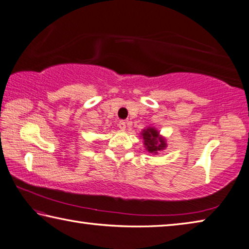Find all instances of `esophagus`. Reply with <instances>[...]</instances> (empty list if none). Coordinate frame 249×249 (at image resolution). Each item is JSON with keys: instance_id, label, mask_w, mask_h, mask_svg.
I'll list each match as a JSON object with an SVG mask.
<instances>
[{"instance_id": "esophagus-1", "label": "esophagus", "mask_w": 249, "mask_h": 249, "mask_svg": "<svg viewBox=\"0 0 249 249\" xmlns=\"http://www.w3.org/2000/svg\"><path fill=\"white\" fill-rule=\"evenodd\" d=\"M117 126H119V128L121 130H124L126 128V123H125L124 121H120L119 123H117Z\"/></svg>"}]
</instances>
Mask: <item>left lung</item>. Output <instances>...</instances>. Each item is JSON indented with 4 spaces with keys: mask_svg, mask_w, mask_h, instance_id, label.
<instances>
[{
    "mask_svg": "<svg viewBox=\"0 0 249 249\" xmlns=\"http://www.w3.org/2000/svg\"><path fill=\"white\" fill-rule=\"evenodd\" d=\"M141 137L146 150L153 155H158L159 151L167 148L166 138L160 135L159 130L155 127H146L142 130Z\"/></svg>",
    "mask_w": 249,
    "mask_h": 249,
    "instance_id": "obj_1",
    "label": "left lung"
}]
</instances>
